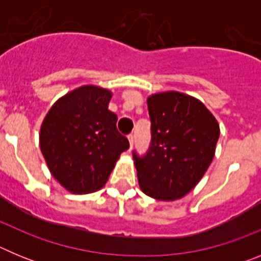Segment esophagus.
I'll list each match as a JSON object with an SVG mask.
<instances>
[{"label": "esophagus", "mask_w": 261, "mask_h": 261, "mask_svg": "<svg viewBox=\"0 0 261 261\" xmlns=\"http://www.w3.org/2000/svg\"><path fill=\"white\" fill-rule=\"evenodd\" d=\"M128 140H129V145H130V147H132L133 144H135V135L130 133V135L128 136Z\"/></svg>", "instance_id": "34e87169"}]
</instances>
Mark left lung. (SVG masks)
Wrapping results in <instances>:
<instances>
[{
	"label": "left lung",
	"instance_id": "8db88e82",
	"mask_svg": "<svg viewBox=\"0 0 261 261\" xmlns=\"http://www.w3.org/2000/svg\"><path fill=\"white\" fill-rule=\"evenodd\" d=\"M151 141L133 151L138 183L153 199L172 201L195 188L213 161L220 126L200 100L177 91L147 98Z\"/></svg>",
	"mask_w": 261,
	"mask_h": 261
}]
</instances>
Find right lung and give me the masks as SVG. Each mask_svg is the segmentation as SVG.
Instances as JSON below:
<instances>
[{
	"mask_svg": "<svg viewBox=\"0 0 261 261\" xmlns=\"http://www.w3.org/2000/svg\"><path fill=\"white\" fill-rule=\"evenodd\" d=\"M111 91L82 86L59 99L40 129V149L53 177L71 193H90L107 181L129 149L108 110Z\"/></svg>",
	"mask_w": 261,
	"mask_h": 261,
	"instance_id": "obj_1",
	"label": "right lung"
}]
</instances>
